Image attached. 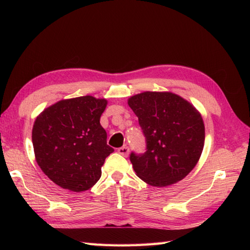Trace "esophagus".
<instances>
[{"instance_id": "34e87169", "label": "esophagus", "mask_w": 250, "mask_h": 250, "mask_svg": "<svg viewBox=\"0 0 250 250\" xmlns=\"http://www.w3.org/2000/svg\"><path fill=\"white\" fill-rule=\"evenodd\" d=\"M118 152L120 153L121 156L126 157L129 155V147L128 146H122V147L118 148Z\"/></svg>"}]
</instances>
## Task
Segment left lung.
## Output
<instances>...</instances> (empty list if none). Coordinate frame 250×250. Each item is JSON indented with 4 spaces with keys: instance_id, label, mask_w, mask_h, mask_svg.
Segmentation results:
<instances>
[{
    "instance_id": "1",
    "label": "left lung",
    "mask_w": 250,
    "mask_h": 250,
    "mask_svg": "<svg viewBox=\"0 0 250 250\" xmlns=\"http://www.w3.org/2000/svg\"><path fill=\"white\" fill-rule=\"evenodd\" d=\"M128 104L146 141L144 153L130 155L137 176L156 187L185 178L204 147L205 128L199 111L171 92H143L131 97Z\"/></svg>"
}]
</instances>
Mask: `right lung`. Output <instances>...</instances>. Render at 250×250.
Returning <instances> with one entry per match:
<instances>
[{"mask_svg":"<svg viewBox=\"0 0 250 250\" xmlns=\"http://www.w3.org/2000/svg\"><path fill=\"white\" fill-rule=\"evenodd\" d=\"M106 104L86 95L59 101L37 116L32 130L36 162L61 188L81 192L102 175L101 167L114 151L100 125Z\"/></svg>","mask_w":250,"mask_h":250,"instance_id":"add662e5","label":"right lung"}]
</instances>
